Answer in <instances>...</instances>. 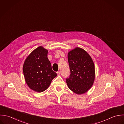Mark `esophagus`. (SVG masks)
<instances>
[{"label": "esophagus", "instance_id": "1", "mask_svg": "<svg viewBox=\"0 0 124 124\" xmlns=\"http://www.w3.org/2000/svg\"><path fill=\"white\" fill-rule=\"evenodd\" d=\"M57 75H60V74H61V71H58V72H57Z\"/></svg>", "mask_w": 124, "mask_h": 124}]
</instances>
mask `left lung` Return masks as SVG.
<instances>
[{"label":"left lung","instance_id":"8db88e82","mask_svg":"<svg viewBox=\"0 0 124 124\" xmlns=\"http://www.w3.org/2000/svg\"><path fill=\"white\" fill-rule=\"evenodd\" d=\"M68 61L70 75L66 78L68 87L78 94L85 93L95 79V66L92 58L82 48L76 47L69 51Z\"/></svg>","mask_w":124,"mask_h":124}]
</instances>
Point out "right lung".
<instances>
[{"label": "right lung", "mask_w": 124, "mask_h": 124, "mask_svg": "<svg viewBox=\"0 0 124 124\" xmlns=\"http://www.w3.org/2000/svg\"><path fill=\"white\" fill-rule=\"evenodd\" d=\"M48 50L40 46L26 59L23 66L25 82L32 90L42 92L46 90L52 79L57 77L47 58Z\"/></svg>", "instance_id": "obj_1"}]
</instances>
